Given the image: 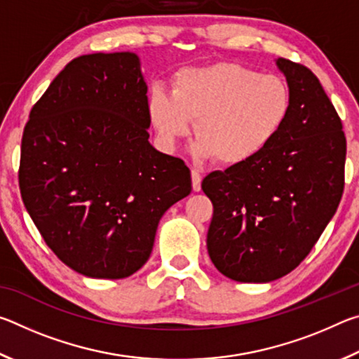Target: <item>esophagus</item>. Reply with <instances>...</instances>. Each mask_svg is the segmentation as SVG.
Here are the masks:
<instances>
[{
	"label": "esophagus",
	"instance_id": "esophagus-1",
	"mask_svg": "<svg viewBox=\"0 0 359 359\" xmlns=\"http://www.w3.org/2000/svg\"><path fill=\"white\" fill-rule=\"evenodd\" d=\"M201 182H203V174L198 171V169H191V187L194 191L201 190Z\"/></svg>",
	"mask_w": 359,
	"mask_h": 359
}]
</instances>
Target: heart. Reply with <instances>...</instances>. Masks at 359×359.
<instances>
[{
  "label": "heart",
  "mask_w": 359,
  "mask_h": 359,
  "mask_svg": "<svg viewBox=\"0 0 359 359\" xmlns=\"http://www.w3.org/2000/svg\"><path fill=\"white\" fill-rule=\"evenodd\" d=\"M290 111L291 92L282 77L228 62L179 71L171 92L156 90L147 104L163 147L174 149L196 120L194 151L224 166L244 165L269 147Z\"/></svg>",
  "instance_id": "b5f03b06"
}]
</instances>
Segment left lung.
Wrapping results in <instances>:
<instances>
[{
    "mask_svg": "<svg viewBox=\"0 0 359 359\" xmlns=\"http://www.w3.org/2000/svg\"><path fill=\"white\" fill-rule=\"evenodd\" d=\"M291 111L253 160L203 180L214 204L208 252L236 282H271L301 264L336 214L345 185L347 139L313 72L278 58Z\"/></svg>",
    "mask_w": 359,
    "mask_h": 359,
    "instance_id": "left-lung-1",
    "label": "left lung"
}]
</instances>
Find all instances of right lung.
<instances>
[{
  "label": "right lung",
  "instance_id": "right-lung-1",
  "mask_svg": "<svg viewBox=\"0 0 359 359\" xmlns=\"http://www.w3.org/2000/svg\"><path fill=\"white\" fill-rule=\"evenodd\" d=\"M147 85L131 52L77 57L33 106L19 187L48 248L93 278H125L163 214L191 191L184 160L149 142Z\"/></svg>",
  "mask_w": 359,
  "mask_h": 359
}]
</instances>
